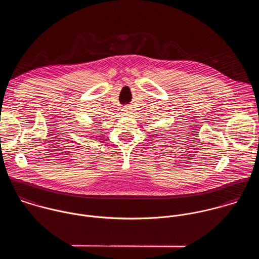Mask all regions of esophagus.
I'll use <instances>...</instances> for the list:
<instances>
[{
    "instance_id": "esophagus-1",
    "label": "esophagus",
    "mask_w": 259,
    "mask_h": 259,
    "mask_svg": "<svg viewBox=\"0 0 259 259\" xmlns=\"http://www.w3.org/2000/svg\"><path fill=\"white\" fill-rule=\"evenodd\" d=\"M122 111H123V113L125 114V115H128V116H131L132 114H134L133 112V109L132 108H130V107H124L123 109H122Z\"/></svg>"
}]
</instances>
